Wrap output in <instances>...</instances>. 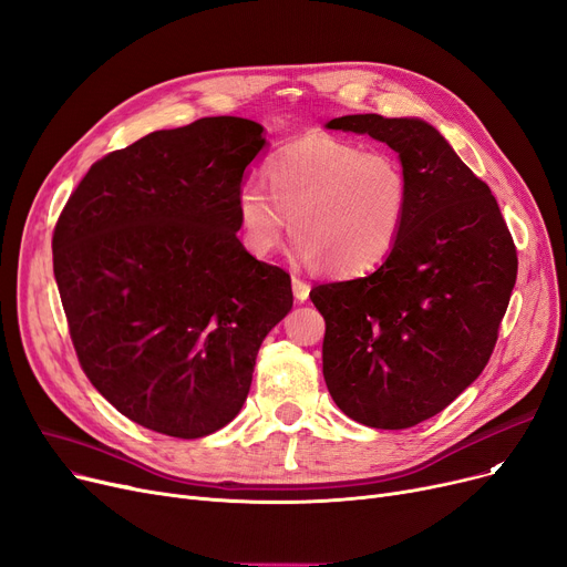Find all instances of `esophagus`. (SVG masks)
I'll return each mask as SVG.
<instances>
[{"mask_svg":"<svg viewBox=\"0 0 567 567\" xmlns=\"http://www.w3.org/2000/svg\"><path fill=\"white\" fill-rule=\"evenodd\" d=\"M291 289H293V297H297V301H306L310 297V285L301 278H291Z\"/></svg>","mask_w":567,"mask_h":567,"instance_id":"34e87169","label":"esophagus"}]
</instances>
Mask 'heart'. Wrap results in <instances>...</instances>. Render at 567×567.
I'll list each match as a JSON object with an SVG mask.
<instances>
[{"label": "heart", "mask_w": 567, "mask_h": 567, "mask_svg": "<svg viewBox=\"0 0 567 567\" xmlns=\"http://www.w3.org/2000/svg\"><path fill=\"white\" fill-rule=\"evenodd\" d=\"M267 192L245 181L236 215L245 248L276 252L291 231L301 255L331 276H363L396 248L408 223L410 181L386 151L331 134H306L268 159Z\"/></svg>", "instance_id": "b5f03b06"}]
</instances>
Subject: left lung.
<instances>
[{
    "instance_id": "left-lung-1",
    "label": "left lung",
    "mask_w": 567,
    "mask_h": 567,
    "mask_svg": "<svg viewBox=\"0 0 567 567\" xmlns=\"http://www.w3.org/2000/svg\"><path fill=\"white\" fill-rule=\"evenodd\" d=\"M327 127L396 151L410 210L399 245L371 276L310 291L327 322L324 380L354 422L410 429L484 371L516 282V248L488 185L429 122L365 113Z\"/></svg>"
}]
</instances>
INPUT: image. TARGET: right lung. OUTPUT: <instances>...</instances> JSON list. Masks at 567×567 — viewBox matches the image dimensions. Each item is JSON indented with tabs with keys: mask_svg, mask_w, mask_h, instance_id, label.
Segmentation results:
<instances>
[{
	"mask_svg": "<svg viewBox=\"0 0 567 567\" xmlns=\"http://www.w3.org/2000/svg\"><path fill=\"white\" fill-rule=\"evenodd\" d=\"M266 145L245 117H202L94 162L53 234L79 361L127 420L204 437L240 412L291 280L236 231V194Z\"/></svg>",
	"mask_w": 567,
	"mask_h": 567,
	"instance_id": "add662e5",
	"label": "right lung"
}]
</instances>
